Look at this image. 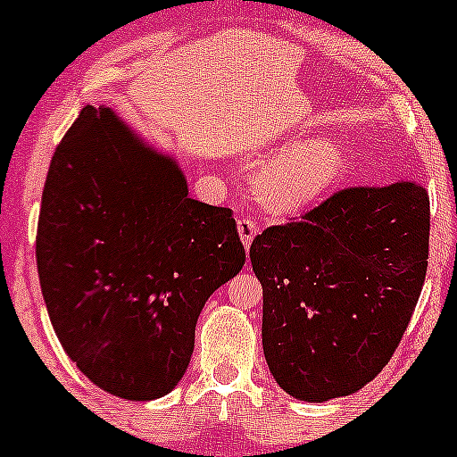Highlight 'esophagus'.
Segmentation results:
<instances>
[{
	"mask_svg": "<svg viewBox=\"0 0 457 457\" xmlns=\"http://www.w3.org/2000/svg\"><path fill=\"white\" fill-rule=\"evenodd\" d=\"M237 229H238V237H241L243 245L250 247L252 241H254V237L258 234V225L252 219H238Z\"/></svg>",
	"mask_w": 457,
	"mask_h": 457,
	"instance_id": "esophagus-1",
	"label": "esophagus"
}]
</instances>
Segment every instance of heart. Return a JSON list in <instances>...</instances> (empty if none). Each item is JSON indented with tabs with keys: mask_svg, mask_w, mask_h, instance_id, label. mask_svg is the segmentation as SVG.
Masks as SVG:
<instances>
[{
	"mask_svg": "<svg viewBox=\"0 0 457 457\" xmlns=\"http://www.w3.org/2000/svg\"><path fill=\"white\" fill-rule=\"evenodd\" d=\"M347 172L338 143L305 139L265 156L252 172L256 199L274 214H296L329 195Z\"/></svg>",
	"mask_w": 457,
	"mask_h": 457,
	"instance_id": "obj_1",
	"label": "heart"
}]
</instances>
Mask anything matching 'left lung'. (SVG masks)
I'll return each instance as SVG.
<instances>
[{
	"label": "left lung",
	"mask_w": 457,
	"mask_h": 457,
	"mask_svg": "<svg viewBox=\"0 0 457 457\" xmlns=\"http://www.w3.org/2000/svg\"><path fill=\"white\" fill-rule=\"evenodd\" d=\"M428 196L418 183L349 187L250 247L262 352L283 391L327 403L389 362L422 292Z\"/></svg>",
	"instance_id": "1"
}]
</instances>
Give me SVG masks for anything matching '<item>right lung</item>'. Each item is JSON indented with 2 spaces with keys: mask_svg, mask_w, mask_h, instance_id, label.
<instances>
[{
  "mask_svg": "<svg viewBox=\"0 0 457 457\" xmlns=\"http://www.w3.org/2000/svg\"><path fill=\"white\" fill-rule=\"evenodd\" d=\"M172 154L112 108L81 110L50 161L37 270L59 343L99 389L170 394L207 298L245 265L232 210L187 196Z\"/></svg>",
  "mask_w": 457,
  "mask_h": 457,
  "instance_id": "1",
  "label": "right lung"
}]
</instances>
